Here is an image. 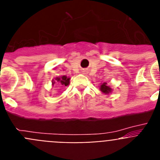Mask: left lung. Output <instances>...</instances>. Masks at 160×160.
Masks as SVG:
<instances>
[{"label":"left lung","mask_w":160,"mask_h":160,"mask_svg":"<svg viewBox=\"0 0 160 160\" xmlns=\"http://www.w3.org/2000/svg\"><path fill=\"white\" fill-rule=\"evenodd\" d=\"M99 89H100V90H101L103 94H111V93L112 92V89L109 87L107 82H104V83H102V84H101Z\"/></svg>","instance_id":"left-lung-1"}]
</instances>
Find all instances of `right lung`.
I'll list each match as a JSON object with an SVG mask.
<instances>
[{"instance_id": "1", "label": "right lung", "mask_w": 160, "mask_h": 160, "mask_svg": "<svg viewBox=\"0 0 160 160\" xmlns=\"http://www.w3.org/2000/svg\"><path fill=\"white\" fill-rule=\"evenodd\" d=\"M70 78L67 77L66 75L56 77L54 79L52 80V86H53L55 83H58V84H60L62 87H67L68 85L70 84Z\"/></svg>"}]
</instances>
